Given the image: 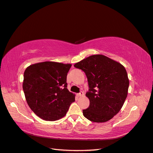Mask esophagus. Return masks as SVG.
Returning a JSON list of instances; mask_svg holds the SVG:
<instances>
[{
	"label": "esophagus",
	"mask_w": 153,
	"mask_h": 153,
	"mask_svg": "<svg viewBox=\"0 0 153 153\" xmlns=\"http://www.w3.org/2000/svg\"><path fill=\"white\" fill-rule=\"evenodd\" d=\"M78 95H79V96H84V91H80Z\"/></svg>",
	"instance_id": "1"
}]
</instances>
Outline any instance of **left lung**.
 <instances>
[{
	"instance_id": "obj_1",
	"label": "left lung",
	"mask_w": 153,
	"mask_h": 153,
	"mask_svg": "<svg viewBox=\"0 0 153 153\" xmlns=\"http://www.w3.org/2000/svg\"><path fill=\"white\" fill-rule=\"evenodd\" d=\"M86 74L89 90L86 96L90 106L82 110L87 119L94 123L111 120L123 106L129 87L124 67L103 55H93L74 64Z\"/></svg>"
}]
</instances>
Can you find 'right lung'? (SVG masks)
Masks as SVG:
<instances>
[{
	"label": "right lung",
	"mask_w": 153,
	"mask_h": 153,
	"mask_svg": "<svg viewBox=\"0 0 153 153\" xmlns=\"http://www.w3.org/2000/svg\"><path fill=\"white\" fill-rule=\"evenodd\" d=\"M71 67V64L45 62L25 69L23 82L25 99L30 109L42 119L59 120L75 100L67 88Z\"/></svg>",
	"instance_id": "1"
}]
</instances>
